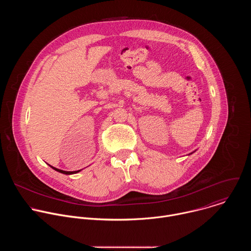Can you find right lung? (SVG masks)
I'll return each instance as SVG.
<instances>
[{
	"mask_svg": "<svg viewBox=\"0 0 251 251\" xmlns=\"http://www.w3.org/2000/svg\"><path fill=\"white\" fill-rule=\"evenodd\" d=\"M51 167V166H50ZM53 170H55V171H57V172H59V173H62V174H65V175H71V174H75V173H78L80 170H78V171H75V172H66V171H62V170H59V169H56V168H54V167H51Z\"/></svg>",
	"mask_w": 251,
	"mask_h": 251,
	"instance_id": "add662e5",
	"label": "right lung"
}]
</instances>
